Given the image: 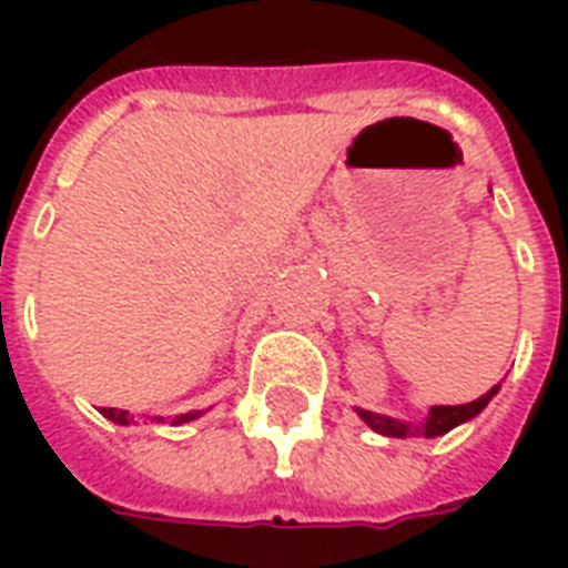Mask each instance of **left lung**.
I'll use <instances>...</instances> for the list:
<instances>
[{
  "mask_svg": "<svg viewBox=\"0 0 568 568\" xmlns=\"http://www.w3.org/2000/svg\"><path fill=\"white\" fill-rule=\"evenodd\" d=\"M498 386H493L486 395H480L471 404H459V406H430L427 418L418 424L413 422H400V418H392V415H377L368 413V409H356V415L363 418L372 430L383 433V436H395V439H413V436H424V439H433V436H442V433L454 430L457 424L475 418L480 409H484L489 400L495 397Z\"/></svg>",
  "mask_w": 568,
  "mask_h": 568,
  "instance_id": "1",
  "label": "left lung"
}]
</instances>
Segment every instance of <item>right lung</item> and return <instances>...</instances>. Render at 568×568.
<instances>
[{"label":"right lung","mask_w":568,"mask_h":568,"mask_svg":"<svg viewBox=\"0 0 568 568\" xmlns=\"http://www.w3.org/2000/svg\"><path fill=\"white\" fill-rule=\"evenodd\" d=\"M100 413L105 415V418H109V422H114V424H123V427H126V424H135V418H132V415H129L126 409H114V406H102ZM196 415H200V413H185V415H176V418H173V424H185V422H194ZM155 422H162V418H155Z\"/></svg>","instance_id":"add662e5"}]
</instances>
